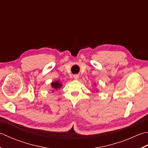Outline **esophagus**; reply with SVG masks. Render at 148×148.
Returning a JSON list of instances; mask_svg holds the SVG:
<instances>
[{"mask_svg": "<svg viewBox=\"0 0 148 148\" xmlns=\"http://www.w3.org/2000/svg\"><path fill=\"white\" fill-rule=\"evenodd\" d=\"M73 77H74V78H75V79H78V77H79V75H73Z\"/></svg>", "mask_w": 148, "mask_h": 148, "instance_id": "1", "label": "esophagus"}]
</instances>
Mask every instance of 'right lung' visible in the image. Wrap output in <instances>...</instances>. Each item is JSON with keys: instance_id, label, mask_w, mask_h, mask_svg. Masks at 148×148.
Segmentation results:
<instances>
[{"instance_id": "add662e5", "label": "right lung", "mask_w": 148, "mask_h": 148, "mask_svg": "<svg viewBox=\"0 0 148 148\" xmlns=\"http://www.w3.org/2000/svg\"><path fill=\"white\" fill-rule=\"evenodd\" d=\"M51 85H52V87L53 88V90H57V89H59L60 87L62 86L61 84L59 82V81H56V82H52L51 84ZM53 90L52 91V92L53 91Z\"/></svg>"}]
</instances>
